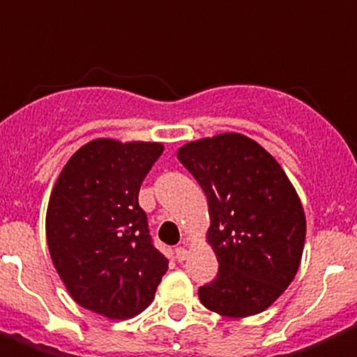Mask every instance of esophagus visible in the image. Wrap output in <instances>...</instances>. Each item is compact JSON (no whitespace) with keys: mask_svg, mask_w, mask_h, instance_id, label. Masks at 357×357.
Listing matches in <instances>:
<instances>
[{"mask_svg":"<svg viewBox=\"0 0 357 357\" xmlns=\"http://www.w3.org/2000/svg\"><path fill=\"white\" fill-rule=\"evenodd\" d=\"M187 257H188V252L185 250V248H183V246L176 248V259H178L179 262H183V260L187 259Z\"/></svg>","mask_w":357,"mask_h":357,"instance_id":"obj_1","label":"esophagus"}]
</instances>
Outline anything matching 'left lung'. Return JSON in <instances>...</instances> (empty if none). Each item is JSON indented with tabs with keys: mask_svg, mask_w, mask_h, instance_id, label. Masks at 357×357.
Segmentation results:
<instances>
[{
	"mask_svg": "<svg viewBox=\"0 0 357 357\" xmlns=\"http://www.w3.org/2000/svg\"><path fill=\"white\" fill-rule=\"evenodd\" d=\"M178 160L208 201L206 241L217 278L199 287L204 307L228 318L266 311L293 282L305 243V213L275 158L238 132L188 142Z\"/></svg>",
	"mask_w": 357,
	"mask_h": 357,
	"instance_id": "left-lung-1",
	"label": "left lung"
}]
</instances>
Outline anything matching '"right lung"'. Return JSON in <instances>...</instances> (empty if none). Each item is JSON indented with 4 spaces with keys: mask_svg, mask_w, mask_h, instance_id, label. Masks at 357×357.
I'll return each instance as SVG.
<instances>
[{
    "mask_svg": "<svg viewBox=\"0 0 357 357\" xmlns=\"http://www.w3.org/2000/svg\"><path fill=\"white\" fill-rule=\"evenodd\" d=\"M158 142L97 138L68 160L50 194L46 243L70 296L109 320L153 302L169 260L153 246L138 192Z\"/></svg>",
    "mask_w": 357,
    "mask_h": 357,
    "instance_id": "add662e5",
    "label": "right lung"
}]
</instances>
